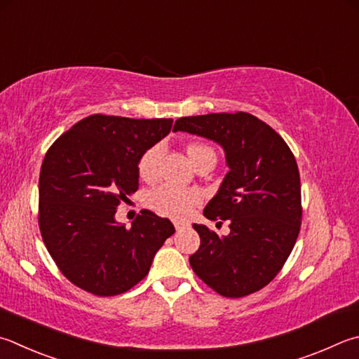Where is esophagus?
<instances>
[{"mask_svg":"<svg viewBox=\"0 0 359 359\" xmlns=\"http://www.w3.org/2000/svg\"><path fill=\"white\" fill-rule=\"evenodd\" d=\"M174 226H175V229H177V231H182V229H187V227H190V223H187V221L175 219Z\"/></svg>","mask_w":359,"mask_h":359,"instance_id":"obj_1","label":"esophagus"}]
</instances>
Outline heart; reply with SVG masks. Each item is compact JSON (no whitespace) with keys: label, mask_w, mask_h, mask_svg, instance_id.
<instances>
[{"label":"heart","mask_w":359,"mask_h":359,"mask_svg":"<svg viewBox=\"0 0 359 359\" xmlns=\"http://www.w3.org/2000/svg\"><path fill=\"white\" fill-rule=\"evenodd\" d=\"M161 152V146L157 144L147 149V151L142 154V157L138 163V172L141 179L151 180L155 177ZM187 154L193 165L198 163L202 157H205V155H215L213 149L208 147L207 144H202V142H191V144H188ZM199 201L201 194L196 190H184V188H177L172 185H161L147 194V204L151 205L154 210L175 218L188 217V215L191 213L193 207L199 204Z\"/></svg>","instance_id":"heart-1"}]
</instances>
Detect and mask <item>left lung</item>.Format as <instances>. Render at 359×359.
I'll return each mask as SVG.
<instances>
[{"instance_id": "obj_1", "label": "left lung", "mask_w": 359, "mask_h": 359, "mask_svg": "<svg viewBox=\"0 0 359 359\" xmlns=\"http://www.w3.org/2000/svg\"><path fill=\"white\" fill-rule=\"evenodd\" d=\"M223 147L229 172L204 208L208 219H229L219 237L193 224L199 250L193 271L219 295L246 297L265 287L295 246L302 226V185L295 157L275 130L250 113H212L175 121L174 132Z\"/></svg>"}]
</instances>
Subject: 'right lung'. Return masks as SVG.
I'll return each instance as SVG.
<instances>
[{"mask_svg":"<svg viewBox=\"0 0 359 359\" xmlns=\"http://www.w3.org/2000/svg\"><path fill=\"white\" fill-rule=\"evenodd\" d=\"M172 119L93 114L61 135L39 177V227L70 283L99 297L138 284L175 232L168 218L142 210L130 229L114 215L138 190V163L171 132Z\"/></svg>","mask_w":359,"mask_h":359,"instance_id":"add662e5","label":"right lung"}]
</instances>
